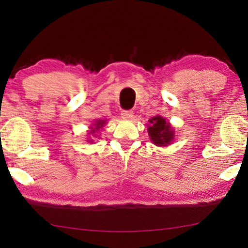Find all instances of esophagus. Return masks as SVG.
<instances>
[{"instance_id": "34e87169", "label": "esophagus", "mask_w": 248, "mask_h": 248, "mask_svg": "<svg viewBox=\"0 0 248 248\" xmlns=\"http://www.w3.org/2000/svg\"><path fill=\"white\" fill-rule=\"evenodd\" d=\"M121 117L124 118V119H131L133 117V110L124 109L123 112H121Z\"/></svg>"}]
</instances>
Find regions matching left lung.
<instances>
[{"label":"left lung","instance_id":"obj_1","mask_svg":"<svg viewBox=\"0 0 248 248\" xmlns=\"http://www.w3.org/2000/svg\"><path fill=\"white\" fill-rule=\"evenodd\" d=\"M149 121L151 125L148 128V132L154 143L157 146H165L170 143L173 139V133L170 131V125L166 124L165 119L156 116Z\"/></svg>","mask_w":248,"mask_h":248}]
</instances>
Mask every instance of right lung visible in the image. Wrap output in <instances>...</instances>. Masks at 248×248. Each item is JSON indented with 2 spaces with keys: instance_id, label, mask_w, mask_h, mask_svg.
<instances>
[{
  "instance_id": "obj_1",
  "label": "right lung",
  "mask_w": 248,
  "mask_h": 248,
  "mask_svg": "<svg viewBox=\"0 0 248 248\" xmlns=\"http://www.w3.org/2000/svg\"><path fill=\"white\" fill-rule=\"evenodd\" d=\"M103 124H104V121H98V123L96 124V130H98L99 128H101ZM93 132H94V129L92 131V133H93Z\"/></svg>"
}]
</instances>
